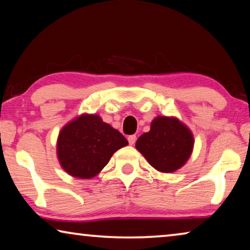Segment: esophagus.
Segmentation results:
<instances>
[{
    "label": "esophagus",
    "instance_id": "34e87169",
    "mask_svg": "<svg viewBox=\"0 0 250 250\" xmlns=\"http://www.w3.org/2000/svg\"><path fill=\"white\" fill-rule=\"evenodd\" d=\"M128 141H129V145H130V146H133L134 143H135V141H137V137H135L134 134H133V135H129V137H128Z\"/></svg>",
    "mask_w": 250,
    "mask_h": 250
}]
</instances>
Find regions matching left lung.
I'll use <instances>...</instances> for the list:
<instances>
[{
  "label": "left lung",
  "mask_w": 250,
  "mask_h": 250,
  "mask_svg": "<svg viewBox=\"0 0 250 250\" xmlns=\"http://www.w3.org/2000/svg\"><path fill=\"white\" fill-rule=\"evenodd\" d=\"M135 149L155 170L173 173L191 158L194 135L179 118L158 116L152 120L149 132L139 137Z\"/></svg>",
  "instance_id": "1"
}]
</instances>
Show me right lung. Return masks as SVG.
<instances>
[{"instance_id":"1","label":"right lung","mask_w":250,"mask_h":250,"mask_svg":"<svg viewBox=\"0 0 250 250\" xmlns=\"http://www.w3.org/2000/svg\"><path fill=\"white\" fill-rule=\"evenodd\" d=\"M128 145L124 135L99 115L84 112L59 131L56 154L67 174L89 180L99 174L116 151Z\"/></svg>"}]
</instances>
